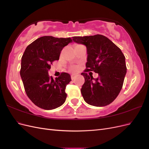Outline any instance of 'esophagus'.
<instances>
[{
    "label": "esophagus",
    "instance_id": "esophagus-1",
    "mask_svg": "<svg viewBox=\"0 0 149 149\" xmlns=\"http://www.w3.org/2000/svg\"><path fill=\"white\" fill-rule=\"evenodd\" d=\"M71 79H72V80L74 79L75 78H76V75H75V74H71Z\"/></svg>",
    "mask_w": 149,
    "mask_h": 149
}]
</instances>
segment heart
<instances>
[{"instance_id":"b5f03b06","label":"heart","mask_w":149,"mask_h":149,"mask_svg":"<svg viewBox=\"0 0 149 149\" xmlns=\"http://www.w3.org/2000/svg\"><path fill=\"white\" fill-rule=\"evenodd\" d=\"M76 68L74 67V66L71 68V70H72V71H74V70H76Z\"/></svg>"}]
</instances>
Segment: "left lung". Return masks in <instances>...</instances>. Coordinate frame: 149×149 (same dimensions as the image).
<instances>
[{
    "mask_svg": "<svg viewBox=\"0 0 149 149\" xmlns=\"http://www.w3.org/2000/svg\"><path fill=\"white\" fill-rule=\"evenodd\" d=\"M73 42L82 44L87 49L86 69L99 77L93 78L86 73L81 92L88 104L102 107L109 104L118 97L127 73L125 58L120 49L102 35L73 37ZM90 75V74H89Z\"/></svg>",
    "mask_w": 149,
    "mask_h": 149,
    "instance_id": "1",
    "label": "left lung"
}]
</instances>
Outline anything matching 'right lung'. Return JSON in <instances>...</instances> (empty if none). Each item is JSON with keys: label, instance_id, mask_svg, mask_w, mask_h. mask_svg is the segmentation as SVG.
<instances>
[{"label": "right lung", "instance_id": "add662e5", "mask_svg": "<svg viewBox=\"0 0 149 149\" xmlns=\"http://www.w3.org/2000/svg\"><path fill=\"white\" fill-rule=\"evenodd\" d=\"M71 42L70 38L44 36L30 44L22 57L20 73L26 95L42 109H56L66 101L65 89L71 81L70 74L62 73L53 79L48 71L52 62L59 60L62 49Z\"/></svg>", "mask_w": 149, "mask_h": 149}]
</instances>
